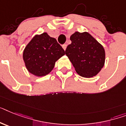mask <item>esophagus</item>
I'll return each mask as SVG.
<instances>
[{"label":"esophagus","mask_w":126,"mask_h":126,"mask_svg":"<svg viewBox=\"0 0 126 126\" xmlns=\"http://www.w3.org/2000/svg\"><path fill=\"white\" fill-rule=\"evenodd\" d=\"M66 47H67V45H66V44H64V45H62V47H63V49H64V51L66 49Z\"/></svg>","instance_id":"esophagus-1"}]
</instances>
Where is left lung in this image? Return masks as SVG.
Masks as SVG:
<instances>
[{
  "label": "left lung",
  "instance_id": "obj_1",
  "mask_svg": "<svg viewBox=\"0 0 126 126\" xmlns=\"http://www.w3.org/2000/svg\"><path fill=\"white\" fill-rule=\"evenodd\" d=\"M65 55L76 72L85 78L93 77L100 71L105 63V50L102 46L88 32H76L70 37Z\"/></svg>",
  "mask_w": 126,
  "mask_h": 126
}]
</instances>
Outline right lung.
<instances>
[{
    "label": "right lung",
    "mask_w": 126,
    "mask_h": 126,
    "mask_svg": "<svg viewBox=\"0 0 126 126\" xmlns=\"http://www.w3.org/2000/svg\"><path fill=\"white\" fill-rule=\"evenodd\" d=\"M65 51L55 38L47 33L36 35L27 44L23 51V60L30 73L43 77L53 70L56 61Z\"/></svg>",
    "instance_id": "right-lung-1"
}]
</instances>
